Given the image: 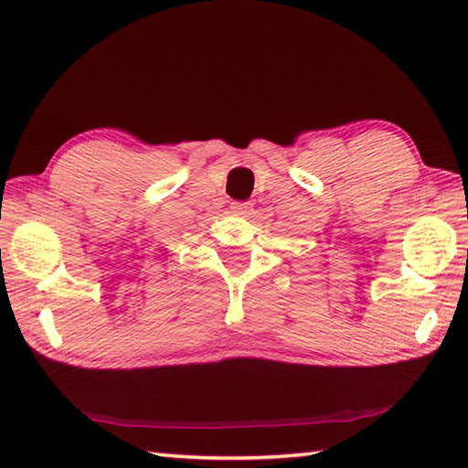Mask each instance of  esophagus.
<instances>
[{
  "label": "esophagus",
  "instance_id": "34e87169",
  "mask_svg": "<svg viewBox=\"0 0 468 468\" xmlns=\"http://www.w3.org/2000/svg\"><path fill=\"white\" fill-rule=\"evenodd\" d=\"M231 211H233L235 215L247 217V215L251 213V205H250V203H233V205H231Z\"/></svg>",
  "mask_w": 468,
  "mask_h": 468
}]
</instances>
